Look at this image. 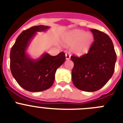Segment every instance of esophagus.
I'll use <instances>...</instances> for the list:
<instances>
[{
  "mask_svg": "<svg viewBox=\"0 0 123 123\" xmlns=\"http://www.w3.org/2000/svg\"><path fill=\"white\" fill-rule=\"evenodd\" d=\"M66 59H69L70 58V54L69 52H67L66 53Z\"/></svg>",
  "mask_w": 123,
  "mask_h": 123,
  "instance_id": "1",
  "label": "esophagus"
}]
</instances>
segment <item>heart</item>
<instances>
[{
	"instance_id": "obj_1",
	"label": "heart",
	"mask_w": 123,
	"mask_h": 123,
	"mask_svg": "<svg viewBox=\"0 0 123 123\" xmlns=\"http://www.w3.org/2000/svg\"><path fill=\"white\" fill-rule=\"evenodd\" d=\"M93 40L92 35L89 33H86L83 31H77L70 35L67 40V43L70 45H74L79 42L75 45V51L78 54H83L86 53L89 49Z\"/></svg>"
}]
</instances>
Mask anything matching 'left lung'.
<instances>
[{
  "mask_svg": "<svg viewBox=\"0 0 123 123\" xmlns=\"http://www.w3.org/2000/svg\"><path fill=\"white\" fill-rule=\"evenodd\" d=\"M94 42L88 53L80 57L72 56L74 66L72 78L74 85L80 90L93 92L104 86L112 77L117 54L111 38L97 29H91Z\"/></svg>",
  "mask_w": 123,
  "mask_h": 123,
  "instance_id": "1",
  "label": "left lung"
}]
</instances>
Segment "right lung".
Returning <instances> with one entry per match:
<instances>
[{
	"label": "right lung",
	"instance_id": "1",
	"mask_svg": "<svg viewBox=\"0 0 123 123\" xmlns=\"http://www.w3.org/2000/svg\"><path fill=\"white\" fill-rule=\"evenodd\" d=\"M48 28V26L40 25L25 30L18 37L11 49V72L19 86L28 91L49 89L54 83L56 70L66 60L64 52L55 56L45 53L37 60L31 59L26 54L30 41L37 32Z\"/></svg>",
	"mask_w": 123,
	"mask_h": 123
}]
</instances>
